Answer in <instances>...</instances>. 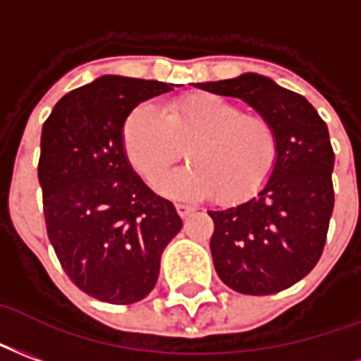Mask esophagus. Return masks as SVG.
Returning <instances> with one entry per match:
<instances>
[{"label": "esophagus", "mask_w": 361, "mask_h": 361, "mask_svg": "<svg viewBox=\"0 0 361 361\" xmlns=\"http://www.w3.org/2000/svg\"><path fill=\"white\" fill-rule=\"evenodd\" d=\"M196 212V207L192 206H186V204H177V213L183 217V219H186L188 215H192V213Z\"/></svg>", "instance_id": "obj_1"}]
</instances>
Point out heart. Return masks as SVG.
Here are the masks:
<instances>
[{
	"instance_id": "heart-1",
	"label": "heart",
	"mask_w": 361,
	"mask_h": 361,
	"mask_svg": "<svg viewBox=\"0 0 361 361\" xmlns=\"http://www.w3.org/2000/svg\"><path fill=\"white\" fill-rule=\"evenodd\" d=\"M123 142L133 167L155 183L183 155L190 165L161 180L171 198H204L217 192L235 204L262 190L279 159L275 126L259 113H242L225 97L196 94L163 113L152 104L134 107L123 126Z\"/></svg>"
}]
</instances>
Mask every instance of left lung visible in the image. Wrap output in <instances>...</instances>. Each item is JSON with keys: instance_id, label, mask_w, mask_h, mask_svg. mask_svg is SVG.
I'll list each match as a JSON object with an SVG mask.
<instances>
[{"instance_id": "obj_1", "label": "left lung", "mask_w": 361, "mask_h": 361, "mask_svg": "<svg viewBox=\"0 0 361 361\" xmlns=\"http://www.w3.org/2000/svg\"><path fill=\"white\" fill-rule=\"evenodd\" d=\"M194 86L240 97L277 130V165L257 196L207 213L215 223L209 248L221 281L252 296L285 290L314 269L327 238L335 206L327 125L306 97L256 73Z\"/></svg>"}]
</instances>
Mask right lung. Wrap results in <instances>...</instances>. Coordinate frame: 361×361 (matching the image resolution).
<instances>
[{"label": "right lung", "instance_id": "right-lung-1", "mask_svg": "<svg viewBox=\"0 0 361 361\" xmlns=\"http://www.w3.org/2000/svg\"><path fill=\"white\" fill-rule=\"evenodd\" d=\"M175 86L99 76L65 94L42 126L38 178L47 236L65 273L92 298H146L163 250L183 228L175 206L136 175L123 142L134 107Z\"/></svg>", "mask_w": 361, "mask_h": 361}]
</instances>
